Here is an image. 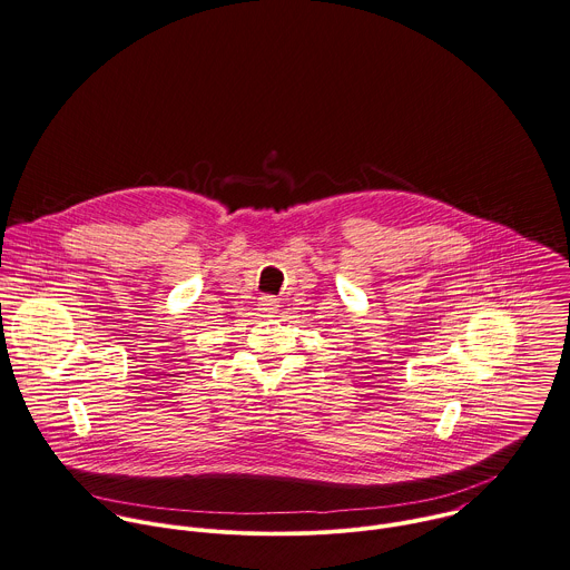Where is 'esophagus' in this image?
<instances>
[{
	"label": "esophagus",
	"mask_w": 570,
	"mask_h": 570,
	"mask_svg": "<svg viewBox=\"0 0 570 570\" xmlns=\"http://www.w3.org/2000/svg\"><path fill=\"white\" fill-rule=\"evenodd\" d=\"M277 308H279V302H277L273 295L259 297V311H262L264 315H273V313H277Z\"/></svg>",
	"instance_id": "obj_1"
}]
</instances>
